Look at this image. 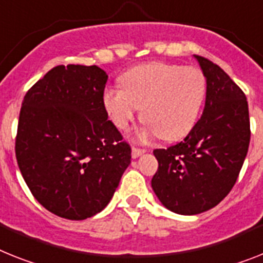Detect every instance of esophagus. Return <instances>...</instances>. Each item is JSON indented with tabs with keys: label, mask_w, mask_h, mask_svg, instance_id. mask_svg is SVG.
Segmentation results:
<instances>
[{
	"label": "esophagus",
	"mask_w": 263,
	"mask_h": 263,
	"mask_svg": "<svg viewBox=\"0 0 263 263\" xmlns=\"http://www.w3.org/2000/svg\"><path fill=\"white\" fill-rule=\"evenodd\" d=\"M144 152H145V149H142V148H136V147H134V148H132L131 155H132V158H134V159H136V158H139V156H142L143 154H144Z\"/></svg>",
	"instance_id": "1"
}]
</instances>
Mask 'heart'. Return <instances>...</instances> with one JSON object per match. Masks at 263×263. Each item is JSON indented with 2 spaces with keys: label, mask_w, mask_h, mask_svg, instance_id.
Segmentation results:
<instances>
[{
  "label": "heart",
  "mask_w": 263,
  "mask_h": 263,
  "mask_svg": "<svg viewBox=\"0 0 263 263\" xmlns=\"http://www.w3.org/2000/svg\"><path fill=\"white\" fill-rule=\"evenodd\" d=\"M123 88H105L103 107L121 131L129 128L139 108L147 124L143 136L156 135L174 142L195 125L206 96V76L196 67L148 63L121 74Z\"/></svg>",
  "instance_id": "b5f03b06"
}]
</instances>
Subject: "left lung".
I'll return each instance as SVG.
<instances>
[{
  "instance_id": "1",
  "label": "left lung",
  "mask_w": 263,
  "mask_h": 263,
  "mask_svg": "<svg viewBox=\"0 0 263 263\" xmlns=\"http://www.w3.org/2000/svg\"><path fill=\"white\" fill-rule=\"evenodd\" d=\"M206 76V103L183 142L155 149L159 163L151 186L165 209L195 215L215 207L230 193L250 143L246 96L217 64L194 56Z\"/></svg>"
}]
</instances>
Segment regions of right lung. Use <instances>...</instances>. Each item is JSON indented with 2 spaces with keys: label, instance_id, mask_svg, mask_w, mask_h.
I'll use <instances>...</instances> for the list:
<instances>
[{
  "label": "right lung",
  "instance_id": "obj_1",
  "mask_svg": "<svg viewBox=\"0 0 263 263\" xmlns=\"http://www.w3.org/2000/svg\"><path fill=\"white\" fill-rule=\"evenodd\" d=\"M108 74L96 65H59L24 98L15 158L26 186L57 217L83 220L104 210L131 163L103 107Z\"/></svg>",
  "mask_w": 263,
  "mask_h": 263
}]
</instances>
